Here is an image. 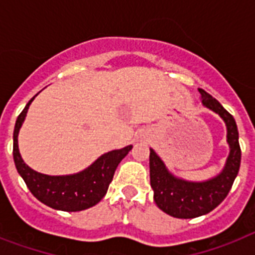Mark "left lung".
Segmentation results:
<instances>
[{"instance_id":"1","label":"left lung","mask_w":255,"mask_h":255,"mask_svg":"<svg viewBox=\"0 0 255 255\" xmlns=\"http://www.w3.org/2000/svg\"><path fill=\"white\" fill-rule=\"evenodd\" d=\"M204 106L221 116L228 128L230 153L226 165L217 177L204 182H189L169 173L159 156L149 149V174L156 205L176 218H194L217 208L232 189L241 165V147L238 143L236 120L213 96L198 88Z\"/></svg>"}]
</instances>
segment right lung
I'll return each instance as SVG.
<instances>
[{"label": "right lung", "mask_w": 255, "mask_h": 255, "mask_svg": "<svg viewBox=\"0 0 255 255\" xmlns=\"http://www.w3.org/2000/svg\"><path fill=\"white\" fill-rule=\"evenodd\" d=\"M34 98L29 100L23 111L18 115L14 127L13 157L18 173L21 174L34 197L53 209L79 212L96 205L107 193L116 167L131 151L132 145L104 153L91 167L81 173L71 176H47L38 173L23 163L18 151V132Z\"/></svg>", "instance_id": "1"}]
</instances>
